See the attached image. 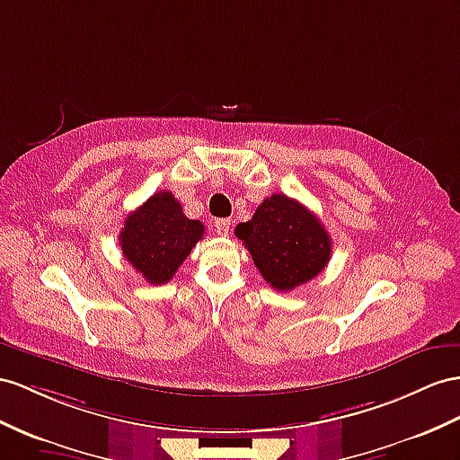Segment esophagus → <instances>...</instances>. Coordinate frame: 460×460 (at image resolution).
Here are the masks:
<instances>
[{"label":"esophagus","instance_id":"1","mask_svg":"<svg viewBox=\"0 0 460 460\" xmlns=\"http://www.w3.org/2000/svg\"><path fill=\"white\" fill-rule=\"evenodd\" d=\"M214 227H216V231H217V234H221V237H227V233H229V229H231V219H217L216 223H214Z\"/></svg>","mask_w":460,"mask_h":460}]
</instances>
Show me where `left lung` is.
<instances>
[{
    "instance_id": "1",
    "label": "left lung",
    "mask_w": 460,
    "mask_h": 460,
    "mask_svg": "<svg viewBox=\"0 0 460 460\" xmlns=\"http://www.w3.org/2000/svg\"><path fill=\"white\" fill-rule=\"evenodd\" d=\"M234 234L249 249L258 272L278 291L307 284L331 261L332 241L323 223L286 194L266 198L251 221L234 227Z\"/></svg>"
}]
</instances>
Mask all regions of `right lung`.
<instances>
[{"label": "right lung", "mask_w": 460, "mask_h": 460, "mask_svg": "<svg viewBox=\"0 0 460 460\" xmlns=\"http://www.w3.org/2000/svg\"><path fill=\"white\" fill-rule=\"evenodd\" d=\"M204 237V223L188 219L169 190L153 194L124 219L120 246L126 261L153 286L167 284Z\"/></svg>", "instance_id": "obj_1"}]
</instances>
